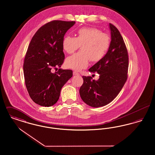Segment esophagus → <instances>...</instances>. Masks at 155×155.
Wrapping results in <instances>:
<instances>
[{"label": "esophagus", "instance_id": "34e87169", "mask_svg": "<svg viewBox=\"0 0 155 155\" xmlns=\"http://www.w3.org/2000/svg\"><path fill=\"white\" fill-rule=\"evenodd\" d=\"M73 75H79L80 74H79L78 73L76 72V71H73Z\"/></svg>", "mask_w": 155, "mask_h": 155}]
</instances>
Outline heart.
<instances>
[{"label": "heart", "instance_id": "1", "mask_svg": "<svg viewBox=\"0 0 155 155\" xmlns=\"http://www.w3.org/2000/svg\"><path fill=\"white\" fill-rule=\"evenodd\" d=\"M111 37L101 30L94 27H84L78 30L76 37H64L62 47L65 52L71 54L81 46V51L67 58L65 65L75 71H81L88 66L89 61L97 63L102 60L108 52Z\"/></svg>", "mask_w": 155, "mask_h": 155}]
</instances>
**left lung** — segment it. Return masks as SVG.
Instances as JSON below:
<instances>
[{"label": "left lung", "mask_w": 155, "mask_h": 155, "mask_svg": "<svg viewBox=\"0 0 155 155\" xmlns=\"http://www.w3.org/2000/svg\"><path fill=\"white\" fill-rule=\"evenodd\" d=\"M111 45L105 57L91 67L89 71L99 74L95 81L91 77L82 76L84 82L80 89L82 100L94 107L110 103L118 95L128 77V54L123 38L118 29L109 24Z\"/></svg>", "instance_id": "left-lung-1"}]
</instances>
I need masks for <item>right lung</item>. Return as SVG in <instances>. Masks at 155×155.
I'll return each mask as SVG.
<instances>
[{"label": "right lung", "mask_w": 155, "mask_h": 155, "mask_svg": "<svg viewBox=\"0 0 155 155\" xmlns=\"http://www.w3.org/2000/svg\"><path fill=\"white\" fill-rule=\"evenodd\" d=\"M75 21L53 20L39 28L32 38L24 61V75L31 99L38 104L49 107L56 103L63 85L73 76L71 70L53 73L60 67L64 54L62 42Z\"/></svg>", "instance_id": "right-lung-1"}]
</instances>
